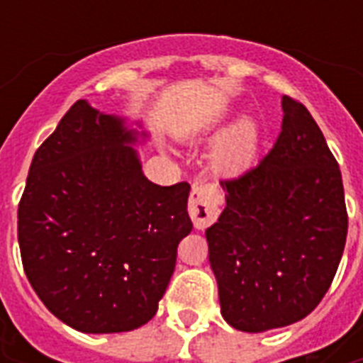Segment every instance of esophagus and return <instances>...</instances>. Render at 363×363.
<instances>
[{"instance_id": "esophagus-1", "label": "esophagus", "mask_w": 363, "mask_h": 363, "mask_svg": "<svg viewBox=\"0 0 363 363\" xmlns=\"http://www.w3.org/2000/svg\"><path fill=\"white\" fill-rule=\"evenodd\" d=\"M222 194L216 190L215 184L207 182H196L190 192V201H188V213L194 222L196 230H205L216 220L220 213Z\"/></svg>"}]
</instances>
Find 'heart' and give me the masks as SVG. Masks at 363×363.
<instances>
[{"instance_id":"heart-1","label":"heart","mask_w":363,"mask_h":363,"mask_svg":"<svg viewBox=\"0 0 363 363\" xmlns=\"http://www.w3.org/2000/svg\"><path fill=\"white\" fill-rule=\"evenodd\" d=\"M209 141L218 145L213 154V167L216 173L235 177L252 164L258 152L259 130L256 122L245 118L233 125L216 128L209 135Z\"/></svg>"}]
</instances>
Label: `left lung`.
<instances>
[{"mask_svg": "<svg viewBox=\"0 0 363 363\" xmlns=\"http://www.w3.org/2000/svg\"><path fill=\"white\" fill-rule=\"evenodd\" d=\"M275 145L222 181L226 207L207 228L224 320L239 332L290 326L320 303L347 241L343 179L311 113L282 98Z\"/></svg>", "mask_w": 363, "mask_h": 363, "instance_id": "8db88e82", "label": "left lung"}]
</instances>
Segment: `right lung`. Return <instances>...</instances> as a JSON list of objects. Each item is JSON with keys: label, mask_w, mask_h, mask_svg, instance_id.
I'll return each instance as SVG.
<instances>
[{"label": "right lung", "mask_w": 363, "mask_h": 363, "mask_svg": "<svg viewBox=\"0 0 363 363\" xmlns=\"http://www.w3.org/2000/svg\"><path fill=\"white\" fill-rule=\"evenodd\" d=\"M139 137L79 99L31 160L18 205L22 265L45 307L79 332L147 324L192 232L190 184L148 181Z\"/></svg>", "instance_id": "1"}]
</instances>
